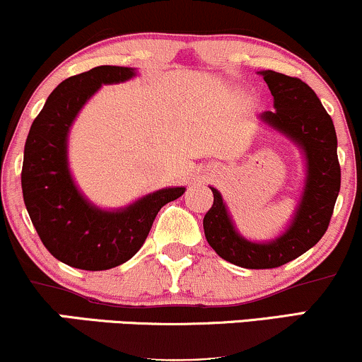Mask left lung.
<instances>
[{
    "mask_svg": "<svg viewBox=\"0 0 362 362\" xmlns=\"http://www.w3.org/2000/svg\"><path fill=\"white\" fill-rule=\"evenodd\" d=\"M273 95L275 111H264L261 121L302 148L307 180L290 228L269 243H251L234 228L223 195L214 187V204L204 216L207 243L221 258L250 269L278 268L298 258L320 241L329 228L341 190L337 134L332 117L312 87L297 77L275 71L259 72Z\"/></svg>",
    "mask_w": 362,
    "mask_h": 362,
    "instance_id": "8db88e82",
    "label": "left lung"
}]
</instances>
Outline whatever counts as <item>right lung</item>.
Here are the masks:
<instances>
[{
    "instance_id": "obj_1",
    "label": "right lung",
    "mask_w": 362,
    "mask_h": 362,
    "mask_svg": "<svg viewBox=\"0 0 362 362\" xmlns=\"http://www.w3.org/2000/svg\"><path fill=\"white\" fill-rule=\"evenodd\" d=\"M133 76L129 67L99 65L69 77L52 90L30 128L21 168L25 206L43 246L69 267L101 272L123 264L143 246L160 209L185 192V187H168L124 209L103 211L74 184L67 163L74 119L103 84Z\"/></svg>"
}]
</instances>
